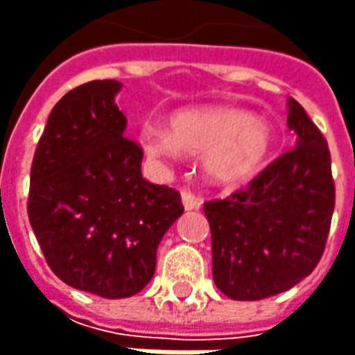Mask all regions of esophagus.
I'll return each instance as SVG.
<instances>
[{
    "label": "esophagus",
    "mask_w": 355,
    "mask_h": 355,
    "mask_svg": "<svg viewBox=\"0 0 355 355\" xmlns=\"http://www.w3.org/2000/svg\"><path fill=\"white\" fill-rule=\"evenodd\" d=\"M182 201H184L185 211H193L201 207V199L198 196H193L191 191H182Z\"/></svg>",
    "instance_id": "esophagus-1"
}]
</instances>
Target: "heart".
<instances>
[{
	"mask_svg": "<svg viewBox=\"0 0 355 355\" xmlns=\"http://www.w3.org/2000/svg\"><path fill=\"white\" fill-rule=\"evenodd\" d=\"M144 152L157 159L201 154V171L215 185L249 182L265 168L275 150L272 124L263 116L229 106H198L173 112L168 130L146 126L140 132Z\"/></svg>",
	"mask_w": 355,
	"mask_h": 355,
	"instance_id": "b5f03b06",
	"label": "heart"
}]
</instances>
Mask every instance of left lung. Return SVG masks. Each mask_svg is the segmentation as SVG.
<instances>
[{
  "mask_svg": "<svg viewBox=\"0 0 355 355\" xmlns=\"http://www.w3.org/2000/svg\"><path fill=\"white\" fill-rule=\"evenodd\" d=\"M296 148L277 157L247 189L203 205L211 229L213 280L233 300L284 293L316 268L334 213L328 142L288 98Z\"/></svg>",
  "mask_w": 355,
  "mask_h": 355,
  "instance_id": "left-lung-1",
  "label": "left lung"
}]
</instances>
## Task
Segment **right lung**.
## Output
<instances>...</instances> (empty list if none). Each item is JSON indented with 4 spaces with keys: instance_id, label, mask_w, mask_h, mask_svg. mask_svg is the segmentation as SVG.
Returning a JSON list of instances; mask_svg holds the SVG:
<instances>
[{
    "instance_id": "obj_1",
    "label": "right lung",
    "mask_w": 355,
    "mask_h": 355,
    "mask_svg": "<svg viewBox=\"0 0 355 355\" xmlns=\"http://www.w3.org/2000/svg\"><path fill=\"white\" fill-rule=\"evenodd\" d=\"M120 89L118 80H90L53 106L27 203L51 270L103 298L142 291L159 241L184 213L175 189L142 178V148L124 138L126 116L114 104Z\"/></svg>"
}]
</instances>
